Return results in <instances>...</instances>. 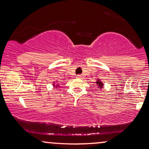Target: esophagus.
<instances>
[{
  "label": "esophagus",
  "instance_id": "1",
  "mask_svg": "<svg viewBox=\"0 0 149 149\" xmlns=\"http://www.w3.org/2000/svg\"><path fill=\"white\" fill-rule=\"evenodd\" d=\"M77 78H82V76L81 75H78L77 76Z\"/></svg>",
  "mask_w": 149,
  "mask_h": 149
}]
</instances>
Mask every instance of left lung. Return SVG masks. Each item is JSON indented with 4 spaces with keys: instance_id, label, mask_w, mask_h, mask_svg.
<instances>
[{
    "instance_id": "obj_1",
    "label": "left lung",
    "mask_w": 149,
    "mask_h": 149,
    "mask_svg": "<svg viewBox=\"0 0 149 149\" xmlns=\"http://www.w3.org/2000/svg\"><path fill=\"white\" fill-rule=\"evenodd\" d=\"M96 83V84H97V87L99 88H100V89H102L103 87H104V83H103L102 81L100 80V79H97V82H95Z\"/></svg>"
}]
</instances>
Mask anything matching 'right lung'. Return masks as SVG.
Wrapping results in <instances>:
<instances>
[{
    "instance_id": "right-lung-1",
    "label": "right lung",
    "mask_w": 149,
    "mask_h": 149,
    "mask_svg": "<svg viewBox=\"0 0 149 149\" xmlns=\"http://www.w3.org/2000/svg\"><path fill=\"white\" fill-rule=\"evenodd\" d=\"M53 86H54V87H56V88H57V87L58 86V84H56V83L55 82H53Z\"/></svg>"
}]
</instances>
